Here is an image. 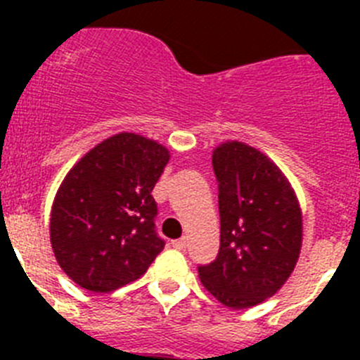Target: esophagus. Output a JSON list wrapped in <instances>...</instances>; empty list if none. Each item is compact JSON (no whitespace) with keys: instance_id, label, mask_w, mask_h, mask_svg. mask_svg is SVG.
I'll return each mask as SVG.
<instances>
[{"instance_id":"obj_1","label":"esophagus","mask_w":360,"mask_h":360,"mask_svg":"<svg viewBox=\"0 0 360 360\" xmlns=\"http://www.w3.org/2000/svg\"><path fill=\"white\" fill-rule=\"evenodd\" d=\"M171 245H173L174 249H178V250H184L187 247V240L186 238H180V240H174V241H171Z\"/></svg>"}]
</instances>
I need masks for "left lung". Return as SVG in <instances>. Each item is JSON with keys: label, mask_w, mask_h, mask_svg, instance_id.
<instances>
[{"label": "left lung", "mask_w": 360, "mask_h": 360, "mask_svg": "<svg viewBox=\"0 0 360 360\" xmlns=\"http://www.w3.org/2000/svg\"><path fill=\"white\" fill-rule=\"evenodd\" d=\"M218 180L219 250L198 266L219 303L241 310L272 297L290 278L303 216L287 176L262 151L231 141L212 151Z\"/></svg>", "instance_id": "obj_1"}]
</instances>
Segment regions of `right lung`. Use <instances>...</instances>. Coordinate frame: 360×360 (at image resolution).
<instances>
[{
  "label": "right lung",
  "mask_w": 360,
  "mask_h": 360,
  "mask_svg": "<svg viewBox=\"0 0 360 360\" xmlns=\"http://www.w3.org/2000/svg\"><path fill=\"white\" fill-rule=\"evenodd\" d=\"M169 151L135 133L113 135L73 165L50 214L56 259L72 281L113 292L141 278L165 241L157 234L151 191Z\"/></svg>",
  "instance_id": "add662e5"
}]
</instances>
